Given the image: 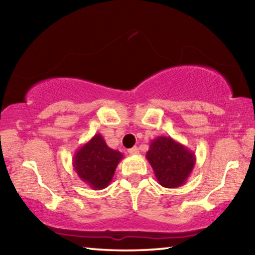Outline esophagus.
Returning <instances> with one entry per match:
<instances>
[{"mask_svg": "<svg viewBox=\"0 0 255 255\" xmlns=\"http://www.w3.org/2000/svg\"><path fill=\"white\" fill-rule=\"evenodd\" d=\"M138 152H139V150H138V148L136 147V146H135V147L128 149V153L129 154H138Z\"/></svg>", "mask_w": 255, "mask_h": 255, "instance_id": "esophagus-1", "label": "esophagus"}]
</instances>
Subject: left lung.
Returning a JSON list of instances; mask_svg holds the SVG:
<instances>
[{"instance_id":"left-lung-1","label":"left lung","mask_w":255,"mask_h":255,"mask_svg":"<svg viewBox=\"0 0 255 255\" xmlns=\"http://www.w3.org/2000/svg\"><path fill=\"white\" fill-rule=\"evenodd\" d=\"M146 158L157 182L169 189L187 182L196 164V154L170 136H158L150 141Z\"/></svg>"}]
</instances>
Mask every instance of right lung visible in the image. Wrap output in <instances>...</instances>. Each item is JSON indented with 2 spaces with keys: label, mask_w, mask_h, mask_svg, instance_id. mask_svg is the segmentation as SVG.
Wrapping results in <instances>:
<instances>
[{
  "label": "right lung",
  "mask_w": 255,
  "mask_h": 255,
  "mask_svg": "<svg viewBox=\"0 0 255 255\" xmlns=\"http://www.w3.org/2000/svg\"><path fill=\"white\" fill-rule=\"evenodd\" d=\"M123 158V153L110 148L101 133H97L76 150L73 156V167L77 176L89 187L102 190L111 182Z\"/></svg>",
  "instance_id": "right-lung-1"
}]
</instances>
